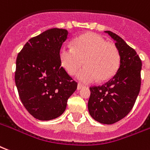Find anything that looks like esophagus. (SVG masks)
<instances>
[{
	"label": "esophagus",
	"instance_id": "esophagus-1",
	"mask_svg": "<svg viewBox=\"0 0 150 150\" xmlns=\"http://www.w3.org/2000/svg\"><path fill=\"white\" fill-rule=\"evenodd\" d=\"M83 87H84L83 85H82V84L79 83L78 84V86H77V89H78L79 91V90H81V89H82V88H83Z\"/></svg>",
	"mask_w": 150,
	"mask_h": 150
}]
</instances>
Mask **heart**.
<instances>
[{"label":"heart","mask_w":150,"mask_h":150,"mask_svg":"<svg viewBox=\"0 0 150 150\" xmlns=\"http://www.w3.org/2000/svg\"><path fill=\"white\" fill-rule=\"evenodd\" d=\"M59 57L62 67L71 75H75L84 63L86 67L77 74V79L85 83L97 79L108 80L116 74L120 65V54L115 44L94 33L76 37L72 47L63 45Z\"/></svg>","instance_id":"1"}]
</instances>
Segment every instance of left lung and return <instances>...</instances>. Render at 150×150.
<instances>
[{
	"label": "left lung",
	"mask_w": 150,
	"mask_h": 150,
	"mask_svg": "<svg viewBox=\"0 0 150 150\" xmlns=\"http://www.w3.org/2000/svg\"><path fill=\"white\" fill-rule=\"evenodd\" d=\"M105 33L115 40L120 54V66L106 83L90 87L88 110L95 121L110 125L126 117L136 102L141 88L142 60L120 36L110 31Z\"/></svg>",
	"instance_id": "obj_1"
}]
</instances>
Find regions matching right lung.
<instances>
[{
	"mask_svg": "<svg viewBox=\"0 0 150 150\" xmlns=\"http://www.w3.org/2000/svg\"><path fill=\"white\" fill-rule=\"evenodd\" d=\"M68 32L51 28L31 38L16 58L15 83L19 96L30 115L41 121L59 117L67 99L77 89L63 67L59 49Z\"/></svg>",
	"mask_w": 150,
	"mask_h": 150,
	"instance_id": "1",
	"label": "right lung"
}]
</instances>
